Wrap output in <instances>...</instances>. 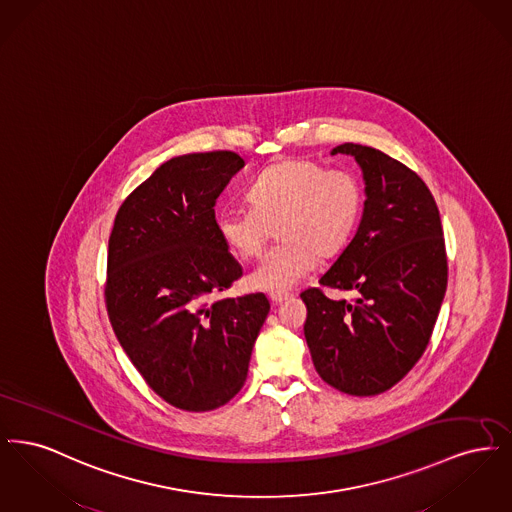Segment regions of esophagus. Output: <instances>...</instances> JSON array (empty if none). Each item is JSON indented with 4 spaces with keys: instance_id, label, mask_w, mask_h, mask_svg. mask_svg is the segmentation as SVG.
I'll return each instance as SVG.
<instances>
[{
    "instance_id": "34e87169",
    "label": "esophagus",
    "mask_w": 512,
    "mask_h": 512,
    "mask_svg": "<svg viewBox=\"0 0 512 512\" xmlns=\"http://www.w3.org/2000/svg\"><path fill=\"white\" fill-rule=\"evenodd\" d=\"M268 297H270V301L274 303V305H278V303H284L286 299H290L292 297V293L288 292H270L268 293Z\"/></svg>"
}]
</instances>
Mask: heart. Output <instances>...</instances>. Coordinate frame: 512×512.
<instances>
[{"label":"heart","instance_id":"1","mask_svg":"<svg viewBox=\"0 0 512 512\" xmlns=\"http://www.w3.org/2000/svg\"><path fill=\"white\" fill-rule=\"evenodd\" d=\"M251 207H222L217 232L238 257L253 259L278 228L282 242L247 276L255 290L288 292L349 242L363 207L353 174L326 171L313 161L290 159L261 172L251 184Z\"/></svg>","mask_w":512,"mask_h":512}]
</instances>
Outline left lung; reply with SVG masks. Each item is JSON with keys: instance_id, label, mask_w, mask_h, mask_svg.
I'll use <instances>...</instances> for the list:
<instances>
[{"instance_id": "left-lung-1", "label": "left lung", "mask_w": 512, "mask_h": 512, "mask_svg": "<svg viewBox=\"0 0 512 512\" xmlns=\"http://www.w3.org/2000/svg\"><path fill=\"white\" fill-rule=\"evenodd\" d=\"M355 157L365 207L353 240L320 276L355 290L353 303L311 288L305 340L320 378L349 395H378L422 357L447 288V257L434 197L422 178L374 147L341 144Z\"/></svg>"}]
</instances>
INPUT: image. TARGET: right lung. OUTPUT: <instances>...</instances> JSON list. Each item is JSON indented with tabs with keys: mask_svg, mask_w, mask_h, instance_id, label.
Listing matches in <instances>:
<instances>
[{
	"mask_svg": "<svg viewBox=\"0 0 512 512\" xmlns=\"http://www.w3.org/2000/svg\"><path fill=\"white\" fill-rule=\"evenodd\" d=\"M245 161L188 153L159 165L115 217L105 301L124 353L147 386L182 411H213L242 390L265 293L220 299L242 276L220 240L215 205Z\"/></svg>",
	"mask_w": 512,
	"mask_h": 512,
	"instance_id": "obj_1",
	"label": "right lung"
}]
</instances>
